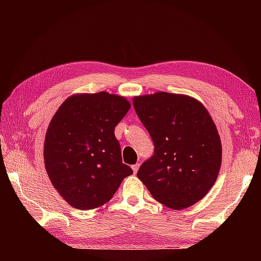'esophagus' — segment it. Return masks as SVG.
Returning a JSON list of instances; mask_svg holds the SVG:
<instances>
[{
    "label": "esophagus",
    "instance_id": "esophagus-1",
    "mask_svg": "<svg viewBox=\"0 0 261 261\" xmlns=\"http://www.w3.org/2000/svg\"><path fill=\"white\" fill-rule=\"evenodd\" d=\"M138 169H139V165H138V163H136V165L132 166V170H134L135 174H137V171H138Z\"/></svg>",
    "mask_w": 261,
    "mask_h": 261
}]
</instances>
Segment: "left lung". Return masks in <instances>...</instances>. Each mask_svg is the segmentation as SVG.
I'll use <instances>...</instances> for the list:
<instances>
[{"mask_svg":"<svg viewBox=\"0 0 261 261\" xmlns=\"http://www.w3.org/2000/svg\"><path fill=\"white\" fill-rule=\"evenodd\" d=\"M132 102L155 147L140 166L138 178L169 208L183 210L201 200L222 162L220 135L205 106L167 92L135 96Z\"/></svg>","mask_w":261,"mask_h":261,"instance_id":"obj_1","label":"left lung"}]
</instances>
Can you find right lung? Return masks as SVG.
Listing matches in <instances>:
<instances>
[{
  "label": "right lung",
  "mask_w": 261,
  "mask_h": 261,
  "mask_svg": "<svg viewBox=\"0 0 261 261\" xmlns=\"http://www.w3.org/2000/svg\"><path fill=\"white\" fill-rule=\"evenodd\" d=\"M130 107L124 96L108 92L78 93L53 116L43 144L46 171L56 191L74 208L103 206L134 173L122 162L114 134Z\"/></svg>",
  "instance_id": "1"
}]
</instances>
